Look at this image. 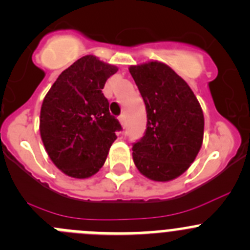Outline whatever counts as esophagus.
Here are the masks:
<instances>
[{
    "mask_svg": "<svg viewBox=\"0 0 250 250\" xmlns=\"http://www.w3.org/2000/svg\"><path fill=\"white\" fill-rule=\"evenodd\" d=\"M118 120H120L121 125H122V127L125 128V114H121L120 117H118Z\"/></svg>",
    "mask_w": 250,
    "mask_h": 250,
    "instance_id": "obj_1",
    "label": "esophagus"
}]
</instances>
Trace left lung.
Here are the masks:
<instances>
[{
  "label": "left lung",
  "instance_id": "1",
  "mask_svg": "<svg viewBox=\"0 0 250 250\" xmlns=\"http://www.w3.org/2000/svg\"><path fill=\"white\" fill-rule=\"evenodd\" d=\"M129 72L146 109V129L133 143V160L150 180L170 181L188 169L201 149V106L186 81L164 62L134 65Z\"/></svg>",
  "mask_w": 250,
  "mask_h": 250
}]
</instances>
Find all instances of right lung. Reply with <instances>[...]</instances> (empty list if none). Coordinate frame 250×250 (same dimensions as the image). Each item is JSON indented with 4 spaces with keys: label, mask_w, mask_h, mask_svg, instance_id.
Here are the masks:
<instances>
[{
    "label": "right lung",
    "mask_w": 250,
    "mask_h": 250,
    "mask_svg": "<svg viewBox=\"0 0 250 250\" xmlns=\"http://www.w3.org/2000/svg\"><path fill=\"white\" fill-rule=\"evenodd\" d=\"M117 66L93 55L76 60L62 72L41 109V137L51 162L67 176L86 179L104 164L120 122L109 113L102 93Z\"/></svg>",
    "instance_id": "obj_1"
}]
</instances>
